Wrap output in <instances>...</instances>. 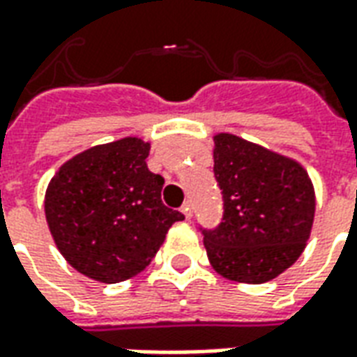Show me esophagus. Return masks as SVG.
Instances as JSON below:
<instances>
[{"mask_svg": "<svg viewBox=\"0 0 357 357\" xmlns=\"http://www.w3.org/2000/svg\"><path fill=\"white\" fill-rule=\"evenodd\" d=\"M181 212L185 214V218H191V214H193V210H191V202H189V201L183 202V206H181Z\"/></svg>", "mask_w": 357, "mask_h": 357, "instance_id": "34e87169", "label": "esophagus"}]
</instances>
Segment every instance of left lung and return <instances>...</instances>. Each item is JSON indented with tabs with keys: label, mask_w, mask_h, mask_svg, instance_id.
Segmentation results:
<instances>
[{
	"label": "left lung",
	"mask_w": 357,
	"mask_h": 357,
	"mask_svg": "<svg viewBox=\"0 0 357 357\" xmlns=\"http://www.w3.org/2000/svg\"><path fill=\"white\" fill-rule=\"evenodd\" d=\"M214 178L224 218L202 229L212 268L237 283L260 284L291 268L314 225L315 193L296 160L233 133L214 135Z\"/></svg>",
	"instance_id": "obj_1"
}]
</instances>
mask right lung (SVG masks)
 Listing matches in <instances>:
<instances>
[{
    "mask_svg": "<svg viewBox=\"0 0 357 357\" xmlns=\"http://www.w3.org/2000/svg\"><path fill=\"white\" fill-rule=\"evenodd\" d=\"M139 137L95 145L66 160L45 191V220L76 271L101 283L137 275L183 214L164 206V178Z\"/></svg>",
    "mask_w": 357,
    "mask_h": 357,
    "instance_id": "obj_1",
    "label": "right lung"
}]
</instances>
